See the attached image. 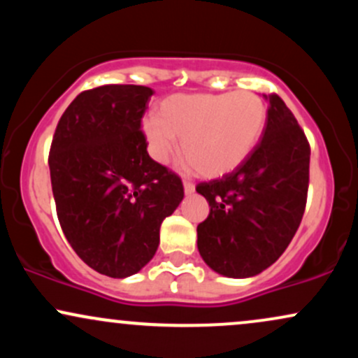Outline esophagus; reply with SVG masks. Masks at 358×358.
I'll return each instance as SVG.
<instances>
[{
  "label": "esophagus",
  "instance_id": "obj_1",
  "mask_svg": "<svg viewBox=\"0 0 358 358\" xmlns=\"http://www.w3.org/2000/svg\"><path fill=\"white\" fill-rule=\"evenodd\" d=\"M183 190H185V195H192V193L195 192V185H193L192 182H188V180H185Z\"/></svg>",
  "mask_w": 358,
  "mask_h": 358
}]
</instances>
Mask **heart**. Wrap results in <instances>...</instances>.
<instances>
[{
    "label": "heart",
    "mask_w": 358,
    "mask_h": 358,
    "mask_svg": "<svg viewBox=\"0 0 358 358\" xmlns=\"http://www.w3.org/2000/svg\"><path fill=\"white\" fill-rule=\"evenodd\" d=\"M268 108L254 92L173 94L159 104L158 114L141 121L151 158L170 162L182 151L195 173L219 178L239 168L264 134Z\"/></svg>",
    "instance_id": "1"
}]
</instances>
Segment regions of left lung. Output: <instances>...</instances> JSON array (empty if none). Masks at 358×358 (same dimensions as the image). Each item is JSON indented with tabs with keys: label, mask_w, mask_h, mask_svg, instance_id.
<instances>
[{
	"label": "left lung",
	"mask_w": 358,
	"mask_h": 358,
	"mask_svg": "<svg viewBox=\"0 0 358 358\" xmlns=\"http://www.w3.org/2000/svg\"><path fill=\"white\" fill-rule=\"evenodd\" d=\"M256 150L220 180L196 192L210 213L196 227L205 264L227 278H250L268 269L296 234L306 205L310 145L293 113L276 94Z\"/></svg>",
	"instance_id": "1"
}]
</instances>
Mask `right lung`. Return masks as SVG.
Instances as JSON below:
<instances>
[{
	"label": "right lung",
	"mask_w": 358,
	"mask_h": 358,
	"mask_svg": "<svg viewBox=\"0 0 358 358\" xmlns=\"http://www.w3.org/2000/svg\"><path fill=\"white\" fill-rule=\"evenodd\" d=\"M153 89L102 85L62 114L48 156L57 215L89 268L127 278L155 256L162 222L183 200L182 180L146 151L141 119Z\"/></svg>",
	"instance_id": "add662e5"
}]
</instances>
